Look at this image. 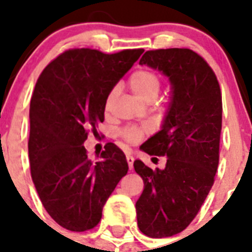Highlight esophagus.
Returning <instances> with one entry per match:
<instances>
[{
  "mask_svg": "<svg viewBox=\"0 0 252 252\" xmlns=\"http://www.w3.org/2000/svg\"><path fill=\"white\" fill-rule=\"evenodd\" d=\"M133 157H132L129 153H126V162H128V167H129V170L133 167Z\"/></svg>",
  "mask_w": 252,
  "mask_h": 252,
  "instance_id": "obj_1",
  "label": "esophagus"
}]
</instances>
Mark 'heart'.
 <instances>
[{"instance_id": "1", "label": "heart", "mask_w": 252, "mask_h": 252, "mask_svg": "<svg viewBox=\"0 0 252 252\" xmlns=\"http://www.w3.org/2000/svg\"><path fill=\"white\" fill-rule=\"evenodd\" d=\"M129 86L130 89L142 99H145L148 102H152L157 98L162 87L161 77L157 73L150 70V69H138L134 70L129 77ZM115 90H111L110 94L107 95L106 107L110 106L111 100L114 99ZM144 130L136 126H126L119 130V136L126 140L129 144L137 142L142 137Z\"/></svg>"}]
</instances>
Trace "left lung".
Masks as SVG:
<instances>
[{"label":"left lung","instance_id":"obj_1","mask_svg":"<svg viewBox=\"0 0 252 252\" xmlns=\"http://www.w3.org/2000/svg\"><path fill=\"white\" fill-rule=\"evenodd\" d=\"M140 64L158 69L172 85L162 129L141 145L149 156H166V167L152 170L138 159L133 163L144 180L136 203L138 227L148 237L165 238L192 222L215 183L222 96L213 69L192 49L146 51Z\"/></svg>","mask_w":252,"mask_h":252}]
</instances>
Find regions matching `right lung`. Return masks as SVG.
<instances>
[{
	"mask_svg": "<svg viewBox=\"0 0 252 252\" xmlns=\"http://www.w3.org/2000/svg\"><path fill=\"white\" fill-rule=\"evenodd\" d=\"M142 52L68 49L37 78L30 104L31 176L45 211L68 230L96 226L107 199L128 172L115 144L107 142L95 159L82 144L90 132L96 133L107 95Z\"/></svg>",
	"mask_w": 252,
	"mask_h": 252,
	"instance_id": "1",
	"label": "right lung"
}]
</instances>
